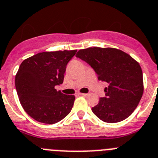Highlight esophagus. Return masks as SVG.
Listing matches in <instances>:
<instances>
[{
	"mask_svg": "<svg viewBox=\"0 0 158 158\" xmlns=\"http://www.w3.org/2000/svg\"><path fill=\"white\" fill-rule=\"evenodd\" d=\"M79 94L82 95V96H84V97H86L88 95L87 94H84V93H80V94Z\"/></svg>",
	"mask_w": 158,
	"mask_h": 158,
	"instance_id": "esophagus-1",
	"label": "esophagus"
}]
</instances>
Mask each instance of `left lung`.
Wrapping results in <instances>:
<instances>
[{"instance_id":"8db88e82","label":"left lung","mask_w":158,"mask_h":158,"mask_svg":"<svg viewBox=\"0 0 158 158\" xmlns=\"http://www.w3.org/2000/svg\"><path fill=\"white\" fill-rule=\"evenodd\" d=\"M76 56L93 68L98 80L109 84L105 88L106 97L100 98L92 112L106 123H117L128 117L144 90L139 62L115 48L89 47L78 51Z\"/></svg>"}]
</instances>
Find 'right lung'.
<instances>
[{
    "label": "right lung",
    "mask_w": 158,
    "mask_h": 158,
    "mask_svg": "<svg viewBox=\"0 0 158 158\" xmlns=\"http://www.w3.org/2000/svg\"><path fill=\"white\" fill-rule=\"evenodd\" d=\"M75 50L42 52L21 63L15 75V88L24 111L34 120L52 124L69 115L75 102L55 86L64 81L66 66Z\"/></svg>",
    "instance_id": "right-lung-1"
}]
</instances>
